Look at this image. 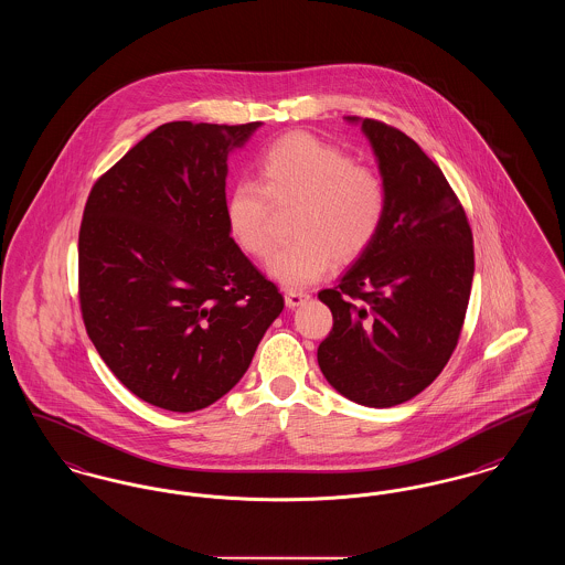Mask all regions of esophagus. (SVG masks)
I'll list each match as a JSON object with an SVG mask.
<instances>
[{
  "label": "esophagus",
  "mask_w": 565,
  "mask_h": 565,
  "mask_svg": "<svg viewBox=\"0 0 565 565\" xmlns=\"http://www.w3.org/2000/svg\"><path fill=\"white\" fill-rule=\"evenodd\" d=\"M284 298H286V307L296 309V307H300V305H305L309 300V295L300 292V290H286Z\"/></svg>",
  "instance_id": "obj_1"
}]
</instances>
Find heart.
Segmentation results:
<instances>
[{
	"label": "heart",
	"mask_w": 565,
	"mask_h": 565,
	"mask_svg": "<svg viewBox=\"0 0 565 565\" xmlns=\"http://www.w3.org/2000/svg\"><path fill=\"white\" fill-rule=\"evenodd\" d=\"M298 203L295 242L269 263V275L288 288L322 279L334 258L362 256L385 217V186L371 167L358 164L341 148L309 134L273 141L258 159V182L239 180L226 196V220L245 254L267 258L275 245L273 207Z\"/></svg>",
	"instance_id": "heart-1"
}]
</instances>
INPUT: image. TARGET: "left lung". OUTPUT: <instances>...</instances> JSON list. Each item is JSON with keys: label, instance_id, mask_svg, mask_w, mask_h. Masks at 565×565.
I'll return each mask as SVG.
<instances>
[{"label": "left lung", "instance_id": "obj_1", "mask_svg": "<svg viewBox=\"0 0 565 565\" xmlns=\"http://www.w3.org/2000/svg\"><path fill=\"white\" fill-rule=\"evenodd\" d=\"M348 120L373 146L387 205L375 242L318 295L332 311L318 364L345 398L387 408L424 392L456 350L475 275L472 231L440 167L408 135Z\"/></svg>", "mask_w": 565, "mask_h": 565}]
</instances>
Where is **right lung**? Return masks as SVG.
<instances>
[{
	"label": "right lung",
	"mask_w": 565,
	"mask_h": 565,
	"mask_svg": "<svg viewBox=\"0 0 565 565\" xmlns=\"http://www.w3.org/2000/svg\"><path fill=\"white\" fill-rule=\"evenodd\" d=\"M258 127L167 122L88 194L82 320L116 379L159 408L192 413L231 392L284 309L226 220L228 154Z\"/></svg>",
	"instance_id": "obj_1"
}]
</instances>
